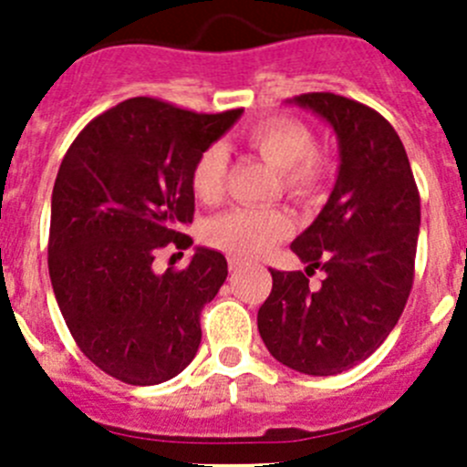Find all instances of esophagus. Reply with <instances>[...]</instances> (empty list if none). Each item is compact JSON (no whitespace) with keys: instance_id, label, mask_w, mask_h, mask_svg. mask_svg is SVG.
Instances as JSON below:
<instances>
[{"instance_id":"esophagus-1","label":"esophagus","mask_w":467,"mask_h":467,"mask_svg":"<svg viewBox=\"0 0 467 467\" xmlns=\"http://www.w3.org/2000/svg\"><path fill=\"white\" fill-rule=\"evenodd\" d=\"M228 264H230V271H233V273L239 271V268L246 266V262H242V260H239V257H230Z\"/></svg>"}]
</instances>
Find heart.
Listing matches in <instances>:
<instances>
[{"instance_id": "obj_1", "label": "heart", "mask_w": 467, "mask_h": 467, "mask_svg": "<svg viewBox=\"0 0 467 467\" xmlns=\"http://www.w3.org/2000/svg\"><path fill=\"white\" fill-rule=\"evenodd\" d=\"M251 149L280 171L286 194L314 199L332 176V158L314 146V133L298 119L271 117L246 130ZM228 155L221 146H207L192 167V190L203 203L223 196ZM291 233V219L275 207H234L207 221L205 239L234 257H257Z\"/></svg>"}]
</instances>
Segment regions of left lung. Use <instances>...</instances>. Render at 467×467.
Masks as SVG:
<instances>
[{
    "label": "left lung",
    "mask_w": 467,
    "mask_h": 467,
    "mask_svg": "<svg viewBox=\"0 0 467 467\" xmlns=\"http://www.w3.org/2000/svg\"><path fill=\"white\" fill-rule=\"evenodd\" d=\"M338 138L337 185L291 251L307 268L273 271L257 327L280 364L337 375L368 359L404 312L413 286L420 194L402 140L373 108L332 92L294 99ZM324 271L314 290L308 277Z\"/></svg>",
    "instance_id": "8db88e82"
}]
</instances>
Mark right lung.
Instances as JSON below:
<instances>
[{"instance_id":"add662e5","label":"right lung","mask_w":467,"mask_h":467,"mask_svg":"<svg viewBox=\"0 0 467 467\" xmlns=\"http://www.w3.org/2000/svg\"><path fill=\"white\" fill-rule=\"evenodd\" d=\"M203 115L135 97L92 121L60 162L51 194L49 277L74 341L94 366L153 386L190 366L201 312L228 275L221 253L196 248L190 266L153 268L185 251L194 219L192 167L242 117ZM182 255V253H181Z\"/></svg>"}]
</instances>
